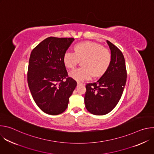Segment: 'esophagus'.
Here are the masks:
<instances>
[{
    "label": "esophagus",
    "instance_id": "34e87169",
    "mask_svg": "<svg viewBox=\"0 0 154 154\" xmlns=\"http://www.w3.org/2000/svg\"><path fill=\"white\" fill-rule=\"evenodd\" d=\"M80 85H83V83L81 82H77V86H80Z\"/></svg>",
    "mask_w": 154,
    "mask_h": 154
}]
</instances>
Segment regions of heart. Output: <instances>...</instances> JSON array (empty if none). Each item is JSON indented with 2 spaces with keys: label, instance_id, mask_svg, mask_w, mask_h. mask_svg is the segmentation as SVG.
<instances>
[{
  "label": "heart",
  "instance_id": "obj_1",
  "mask_svg": "<svg viewBox=\"0 0 154 154\" xmlns=\"http://www.w3.org/2000/svg\"><path fill=\"white\" fill-rule=\"evenodd\" d=\"M74 53L65 52L63 61L66 68L74 69L80 61L82 68L72 71L69 77L76 81L90 80L92 77L102 76L108 69L112 55L108 49L99 43L92 41L80 42L74 46Z\"/></svg>",
  "mask_w": 154,
  "mask_h": 154
}]
</instances>
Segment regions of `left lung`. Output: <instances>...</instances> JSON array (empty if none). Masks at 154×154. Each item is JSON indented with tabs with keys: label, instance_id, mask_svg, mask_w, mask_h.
Masks as SVG:
<instances>
[{
	"label": "left lung",
	"instance_id": "left-lung-1",
	"mask_svg": "<svg viewBox=\"0 0 154 154\" xmlns=\"http://www.w3.org/2000/svg\"><path fill=\"white\" fill-rule=\"evenodd\" d=\"M112 60L107 71L95 83L86 85L84 101L87 110L94 115L110 112L119 102L127 80L125 63L122 52L106 40Z\"/></svg>",
	"mask_w": 154,
	"mask_h": 154
}]
</instances>
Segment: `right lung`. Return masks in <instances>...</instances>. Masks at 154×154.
I'll use <instances>...</instances> for the list:
<instances>
[{
  "mask_svg": "<svg viewBox=\"0 0 154 154\" xmlns=\"http://www.w3.org/2000/svg\"><path fill=\"white\" fill-rule=\"evenodd\" d=\"M73 38L49 37L31 52L27 82L33 99L41 110L57 115L67 108L69 99L77 86L68 77L63 57Z\"/></svg>",
  "mask_w": 154,
  "mask_h": 154,
  "instance_id": "1",
  "label": "right lung"
}]
</instances>
